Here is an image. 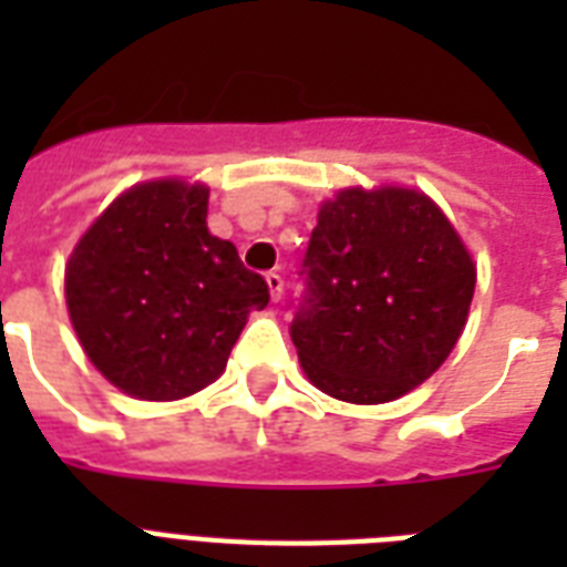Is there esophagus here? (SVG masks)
Instances as JSON below:
<instances>
[{"label": "esophagus", "instance_id": "esophagus-1", "mask_svg": "<svg viewBox=\"0 0 567 567\" xmlns=\"http://www.w3.org/2000/svg\"><path fill=\"white\" fill-rule=\"evenodd\" d=\"M265 279H267V288H270V297H274V302L282 300V291H285L282 276L276 274V270H270V274H267Z\"/></svg>", "mask_w": 567, "mask_h": 567}]
</instances>
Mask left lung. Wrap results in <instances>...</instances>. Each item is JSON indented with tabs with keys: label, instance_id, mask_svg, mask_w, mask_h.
<instances>
[{
	"label": "left lung",
	"instance_id": "8db88e82",
	"mask_svg": "<svg viewBox=\"0 0 567 567\" xmlns=\"http://www.w3.org/2000/svg\"><path fill=\"white\" fill-rule=\"evenodd\" d=\"M291 341L306 377L377 405L439 371L465 329L476 265L453 223L412 188H347L320 205Z\"/></svg>",
	"mask_w": 567,
	"mask_h": 567
}]
</instances>
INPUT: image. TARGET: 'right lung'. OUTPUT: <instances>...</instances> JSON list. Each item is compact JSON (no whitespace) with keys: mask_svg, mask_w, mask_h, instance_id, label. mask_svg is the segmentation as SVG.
Segmentation results:
<instances>
[{"mask_svg":"<svg viewBox=\"0 0 567 567\" xmlns=\"http://www.w3.org/2000/svg\"><path fill=\"white\" fill-rule=\"evenodd\" d=\"M208 188L144 182L120 194L66 261V311L93 368L137 400H182L226 371L270 302L231 240L205 226Z\"/></svg>","mask_w":567,"mask_h":567,"instance_id":"add662e5","label":"right lung"}]
</instances>
